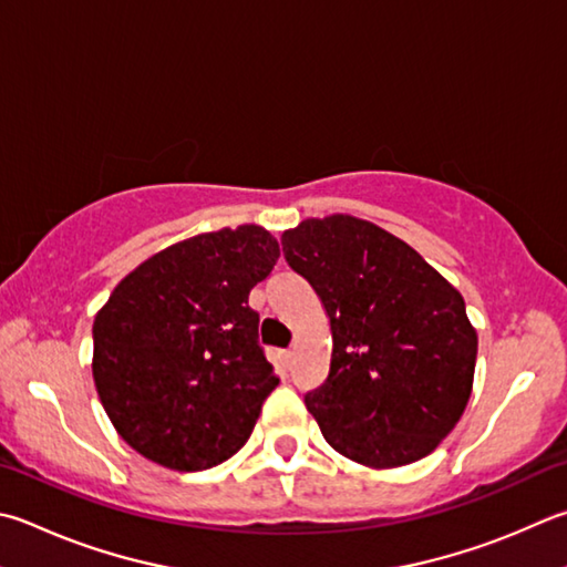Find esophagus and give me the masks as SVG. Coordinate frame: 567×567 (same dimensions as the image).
<instances>
[{"instance_id": "esophagus-1", "label": "esophagus", "mask_w": 567, "mask_h": 567, "mask_svg": "<svg viewBox=\"0 0 567 567\" xmlns=\"http://www.w3.org/2000/svg\"><path fill=\"white\" fill-rule=\"evenodd\" d=\"M292 357H295L292 349H282V352H280V362H282V367H290V364H292Z\"/></svg>"}]
</instances>
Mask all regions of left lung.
<instances>
[{"mask_svg":"<svg viewBox=\"0 0 567 567\" xmlns=\"http://www.w3.org/2000/svg\"><path fill=\"white\" fill-rule=\"evenodd\" d=\"M329 317L327 382L305 396L327 444L367 468L429 456L466 411L478 334L466 302L411 245L334 213L282 233Z\"/></svg>","mask_w":567,"mask_h":567,"instance_id":"left-lung-1","label":"left lung"}]
</instances>
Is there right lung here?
Returning <instances> with one entry per match:
<instances>
[{
    "mask_svg": "<svg viewBox=\"0 0 567 567\" xmlns=\"http://www.w3.org/2000/svg\"><path fill=\"white\" fill-rule=\"evenodd\" d=\"M277 257L262 225L193 235L143 260L96 312L94 384L141 456L205 471L250 439L280 379L257 344L248 297Z\"/></svg>",
    "mask_w": 567,
    "mask_h": 567,
    "instance_id": "1",
    "label": "right lung"
}]
</instances>
